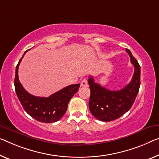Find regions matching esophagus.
Returning <instances> with one entry per match:
<instances>
[{"label":"esophagus","mask_w":159,"mask_h":159,"mask_svg":"<svg viewBox=\"0 0 159 159\" xmlns=\"http://www.w3.org/2000/svg\"><path fill=\"white\" fill-rule=\"evenodd\" d=\"M88 86V82L87 79H84L81 82V87H87Z\"/></svg>","instance_id":"1"}]
</instances>
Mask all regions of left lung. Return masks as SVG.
Wrapping results in <instances>:
<instances>
[{
  "label": "left lung",
  "mask_w": 159,
  "mask_h": 159,
  "mask_svg": "<svg viewBox=\"0 0 159 159\" xmlns=\"http://www.w3.org/2000/svg\"><path fill=\"white\" fill-rule=\"evenodd\" d=\"M126 51L134 66V73L131 82L118 91H111L94 82L90 77L88 84L90 88L89 108L95 118L102 121H111L119 118L132 107L140 87L141 68L138 61L129 49Z\"/></svg>",
  "instance_id": "left-lung-1"
}]
</instances>
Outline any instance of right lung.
<instances>
[{
  "label": "right lung",
  "instance_id": "1",
  "mask_svg": "<svg viewBox=\"0 0 159 159\" xmlns=\"http://www.w3.org/2000/svg\"><path fill=\"white\" fill-rule=\"evenodd\" d=\"M26 50L16 68L15 89L23 109L33 119L43 123H53L59 121L65 114L67 104L80 88V84L69 85L48 97H40L29 94L22 86L18 78L19 65Z\"/></svg>",
  "mask_w": 159,
  "mask_h": 159
}]
</instances>
